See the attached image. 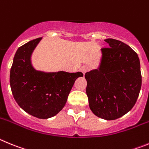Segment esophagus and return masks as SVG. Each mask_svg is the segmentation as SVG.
Listing matches in <instances>:
<instances>
[{"instance_id": "obj_1", "label": "esophagus", "mask_w": 149, "mask_h": 149, "mask_svg": "<svg viewBox=\"0 0 149 149\" xmlns=\"http://www.w3.org/2000/svg\"><path fill=\"white\" fill-rule=\"evenodd\" d=\"M89 70H90L89 67H88V66H82L81 68H80V70H81V72L83 73V74H84L85 73H87V72H88Z\"/></svg>"}]
</instances>
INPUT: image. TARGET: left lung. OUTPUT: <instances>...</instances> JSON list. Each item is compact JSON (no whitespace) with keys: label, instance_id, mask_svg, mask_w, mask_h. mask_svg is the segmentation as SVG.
Returning a JSON list of instances; mask_svg holds the SVG:
<instances>
[{"label":"left lung","instance_id":"left-lung-1","mask_svg":"<svg viewBox=\"0 0 149 149\" xmlns=\"http://www.w3.org/2000/svg\"><path fill=\"white\" fill-rule=\"evenodd\" d=\"M104 41L99 70L85 73L91 110L107 120L121 117L134 106L142 85L140 63L134 50L113 38Z\"/></svg>","mask_w":149,"mask_h":149}]
</instances>
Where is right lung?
Here are the masks:
<instances>
[{
  "label": "right lung",
  "instance_id": "right-lung-1",
  "mask_svg": "<svg viewBox=\"0 0 149 149\" xmlns=\"http://www.w3.org/2000/svg\"><path fill=\"white\" fill-rule=\"evenodd\" d=\"M41 38L32 40L18 48L10 70L9 81L13 97L24 111L39 119H47L65 107L75 81L83 74L36 70L30 56Z\"/></svg>",
  "mask_w": 149,
  "mask_h": 149
}]
</instances>
